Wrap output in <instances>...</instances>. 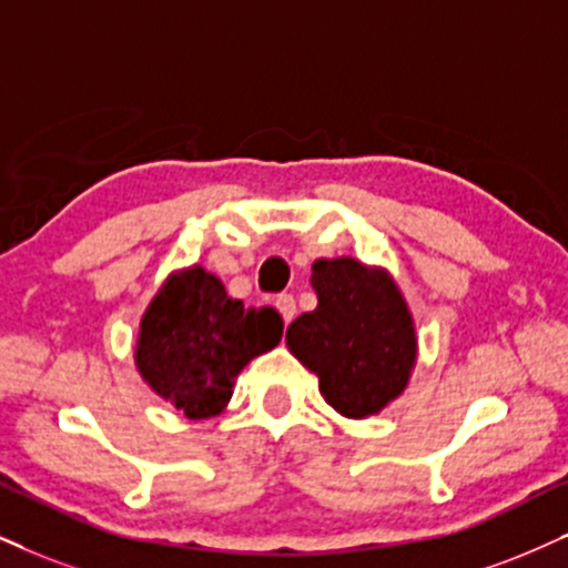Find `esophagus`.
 <instances>
[{
    "instance_id": "34e87169",
    "label": "esophagus",
    "mask_w": 568,
    "mask_h": 568,
    "mask_svg": "<svg viewBox=\"0 0 568 568\" xmlns=\"http://www.w3.org/2000/svg\"><path fill=\"white\" fill-rule=\"evenodd\" d=\"M276 311L282 313L284 324H290V321L295 318V313H297L295 297H292V295H278V297H276Z\"/></svg>"
}]
</instances>
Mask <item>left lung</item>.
<instances>
[{"label":"left lung","instance_id":"8db88e82","mask_svg":"<svg viewBox=\"0 0 568 568\" xmlns=\"http://www.w3.org/2000/svg\"><path fill=\"white\" fill-rule=\"evenodd\" d=\"M318 307L286 328V345L318 376V389L347 418L379 413L408 384L416 332L400 292L384 271L353 257L316 261Z\"/></svg>","mask_w":568,"mask_h":568}]
</instances>
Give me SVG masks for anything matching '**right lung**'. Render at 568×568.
<instances>
[{
    "instance_id": "add662e5",
    "label": "right lung",
    "mask_w": 568,
    "mask_h": 568,
    "mask_svg": "<svg viewBox=\"0 0 568 568\" xmlns=\"http://www.w3.org/2000/svg\"><path fill=\"white\" fill-rule=\"evenodd\" d=\"M273 307H244L200 265L168 278L142 318L136 366L160 397L189 418L215 416L236 374L282 339Z\"/></svg>"
}]
</instances>
